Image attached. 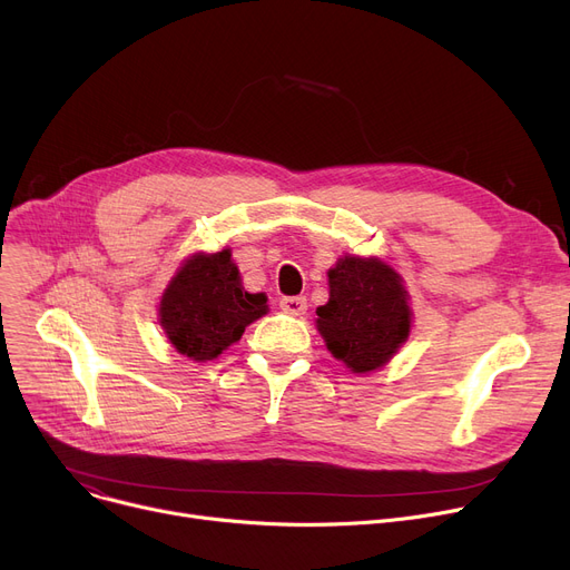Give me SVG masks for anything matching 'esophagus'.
I'll return each instance as SVG.
<instances>
[{"label":"esophagus","mask_w":570,"mask_h":570,"mask_svg":"<svg viewBox=\"0 0 570 570\" xmlns=\"http://www.w3.org/2000/svg\"><path fill=\"white\" fill-rule=\"evenodd\" d=\"M279 307H282V312H286L291 316H305L307 314V297H302V295H297V297H282L279 299Z\"/></svg>","instance_id":"esophagus-1"}]
</instances>
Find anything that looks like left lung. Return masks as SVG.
<instances>
[{
  "instance_id": "obj_1",
  "label": "left lung",
  "mask_w": 570,
  "mask_h": 570,
  "mask_svg": "<svg viewBox=\"0 0 570 570\" xmlns=\"http://www.w3.org/2000/svg\"><path fill=\"white\" fill-rule=\"evenodd\" d=\"M330 299L316 327L327 351L353 373L385 366L410 334L412 312L401 275L381 258L344 256L327 273Z\"/></svg>"
}]
</instances>
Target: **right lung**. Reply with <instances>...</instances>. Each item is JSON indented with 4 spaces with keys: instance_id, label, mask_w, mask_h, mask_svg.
I'll return each instance as SVG.
<instances>
[{
    "instance_id": "1",
    "label": "right lung",
    "mask_w": 570,
    "mask_h": 570,
    "mask_svg": "<svg viewBox=\"0 0 570 570\" xmlns=\"http://www.w3.org/2000/svg\"><path fill=\"white\" fill-rule=\"evenodd\" d=\"M265 293H247L232 249L189 256L160 299V325L171 346L195 362L215 360L268 314Z\"/></svg>"
}]
</instances>
